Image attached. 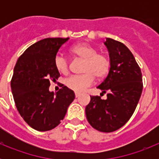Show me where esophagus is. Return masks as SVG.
Listing matches in <instances>:
<instances>
[{"label":"esophagus","mask_w":159,"mask_h":159,"mask_svg":"<svg viewBox=\"0 0 159 159\" xmlns=\"http://www.w3.org/2000/svg\"><path fill=\"white\" fill-rule=\"evenodd\" d=\"M75 97H76V98H78V97L80 96V94L78 93V92H75Z\"/></svg>","instance_id":"1"}]
</instances>
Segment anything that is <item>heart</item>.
Instances as JSON below:
<instances>
[{
  "instance_id": "b5f03b06",
  "label": "heart",
  "mask_w": 159,
  "mask_h": 159,
  "mask_svg": "<svg viewBox=\"0 0 159 159\" xmlns=\"http://www.w3.org/2000/svg\"><path fill=\"white\" fill-rule=\"evenodd\" d=\"M71 52L85 61L83 67L84 74L72 75L66 80L67 88L75 92H81L91 86L95 76L102 78L107 74L110 68V60L106 55L98 52L97 49L87 43L75 44L71 48ZM54 64L59 72L67 75L69 71V61L62 54H57Z\"/></svg>"
}]
</instances>
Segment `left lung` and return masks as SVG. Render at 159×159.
I'll use <instances>...</instances> for the list:
<instances>
[{"mask_svg":"<svg viewBox=\"0 0 159 159\" xmlns=\"http://www.w3.org/2000/svg\"><path fill=\"white\" fill-rule=\"evenodd\" d=\"M104 44L109 52L111 67L97 88L107 93V98L91 96L85 111L93 128L109 133L123 127L132 116L143 92V78L139 66L127 46L111 38H107Z\"/></svg>","mask_w":159,"mask_h":159,"instance_id":"1","label":"left lung"}]
</instances>
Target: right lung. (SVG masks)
<instances>
[{
	"mask_svg": "<svg viewBox=\"0 0 159 159\" xmlns=\"http://www.w3.org/2000/svg\"><path fill=\"white\" fill-rule=\"evenodd\" d=\"M69 38H46L33 43L19 57L11 80L13 99L20 115L32 128L47 131L64 119L75 93L64 84L55 95L50 80L60 76L54 59Z\"/></svg>",
	"mask_w": 159,
	"mask_h": 159,
	"instance_id": "1",
	"label": "right lung"
}]
</instances>
